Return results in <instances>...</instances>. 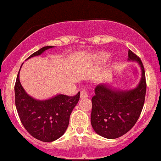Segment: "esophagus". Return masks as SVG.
<instances>
[{
    "mask_svg": "<svg viewBox=\"0 0 161 161\" xmlns=\"http://www.w3.org/2000/svg\"><path fill=\"white\" fill-rule=\"evenodd\" d=\"M88 92H87L86 90H82L81 92H80V98H86V97H88Z\"/></svg>",
    "mask_w": 161,
    "mask_h": 161,
    "instance_id": "34e87169",
    "label": "esophagus"
}]
</instances>
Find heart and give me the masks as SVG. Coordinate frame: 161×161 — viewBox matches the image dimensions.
I'll return each mask as SVG.
<instances>
[{
    "label": "heart",
    "mask_w": 161,
    "mask_h": 161,
    "mask_svg": "<svg viewBox=\"0 0 161 161\" xmlns=\"http://www.w3.org/2000/svg\"><path fill=\"white\" fill-rule=\"evenodd\" d=\"M108 57H109V54L106 53V52H101V53H98V57L101 60H107Z\"/></svg>",
    "instance_id": "heart-1"
}]
</instances>
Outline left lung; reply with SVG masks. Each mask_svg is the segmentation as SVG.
Returning <instances> with one entry per match:
<instances>
[{"mask_svg": "<svg viewBox=\"0 0 161 161\" xmlns=\"http://www.w3.org/2000/svg\"><path fill=\"white\" fill-rule=\"evenodd\" d=\"M129 61L138 63L141 77L136 87L129 90L100 84L95 88L92 98L91 124L98 135L107 139H116L134 126L142 111L146 93L145 73L141 59L131 50Z\"/></svg>", "mask_w": 161, "mask_h": 161, "instance_id": "obj_1", "label": "left lung"}]
</instances>
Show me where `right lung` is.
<instances>
[{
	"mask_svg": "<svg viewBox=\"0 0 161 161\" xmlns=\"http://www.w3.org/2000/svg\"><path fill=\"white\" fill-rule=\"evenodd\" d=\"M52 48L53 46L43 47L28 59L41 55ZM19 73L20 70L14 89L16 108L22 125L31 136L39 141H56L64 135L69 126L71 113L80 99V92L74 97L57 94L46 100H38L24 89Z\"/></svg>",
	"mask_w": 161,
	"mask_h": 161,
	"instance_id": "1",
	"label": "right lung"
}]
</instances>
